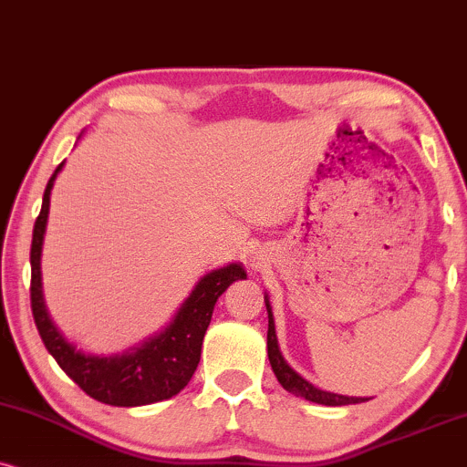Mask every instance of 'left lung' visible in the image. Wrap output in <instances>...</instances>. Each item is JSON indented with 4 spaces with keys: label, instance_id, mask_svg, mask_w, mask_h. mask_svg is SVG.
I'll use <instances>...</instances> for the list:
<instances>
[{
    "label": "left lung",
    "instance_id": "8db88e82",
    "mask_svg": "<svg viewBox=\"0 0 467 467\" xmlns=\"http://www.w3.org/2000/svg\"><path fill=\"white\" fill-rule=\"evenodd\" d=\"M264 301H266V309H268V359H270V366H273L275 377H277V381L284 385V389H287V392H292L295 396H301L305 400H312V402H318V405H329V407L355 405V402L370 400V399H359V396H342V394L325 392V389L314 388L312 383L305 381L301 374L292 370L279 350L277 333H275L273 309H270L268 296H264Z\"/></svg>",
    "mask_w": 467,
    "mask_h": 467
}]
</instances>
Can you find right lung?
Instances as JSON below:
<instances>
[{
    "mask_svg": "<svg viewBox=\"0 0 467 467\" xmlns=\"http://www.w3.org/2000/svg\"><path fill=\"white\" fill-rule=\"evenodd\" d=\"M62 166L65 162L57 164L54 175L49 177L43 194V207H40L32 234L30 301L40 339L57 361V366L90 399L112 407H140L171 399V396L180 394L192 379L201 359V344H203V336L210 327L218 296L235 279H246L244 268L240 264H229V266L212 270L205 277H201L190 296L177 309L175 318L164 327V331L145 339L140 347L112 357L82 353L51 322L47 307H45L43 281H40V253H43L45 229H47L49 197Z\"/></svg>",
    "mask_w": 467,
    "mask_h": 467,
    "instance_id": "add662e5",
    "label": "right lung"
}]
</instances>
